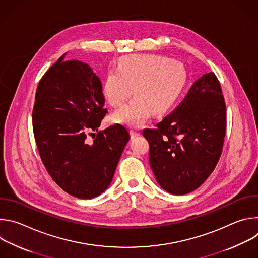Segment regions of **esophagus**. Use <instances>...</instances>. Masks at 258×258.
<instances>
[{
    "label": "esophagus",
    "instance_id": "esophagus-1",
    "mask_svg": "<svg viewBox=\"0 0 258 258\" xmlns=\"http://www.w3.org/2000/svg\"><path fill=\"white\" fill-rule=\"evenodd\" d=\"M130 134H131L132 139H133V138H136V137H138V136H140V133L137 132V131H134V130H131V131H130Z\"/></svg>",
    "mask_w": 258,
    "mask_h": 258
}]
</instances>
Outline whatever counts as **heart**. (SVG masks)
I'll list each match as a JSON object with an SVG mask.
<instances>
[{
	"instance_id": "heart-1",
	"label": "heart",
	"mask_w": 258,
	"mask_h": 258,
	"mask_svg": "<svg viewBox=\"0 0 258 258\" xmlns=\"http://www.w3.org/2000/svg\"><path fill=\"white\" fill-rule=\"evenodd\" d=\"M186 81L183 66L155 55H131L111 69L104 82V95L114 107L132 101L112 115V119L132 127L142 126L152 112L162 113L175 101Z\"/></svg>"
}]
</instances>
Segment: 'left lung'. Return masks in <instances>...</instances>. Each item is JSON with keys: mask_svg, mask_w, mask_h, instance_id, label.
Instances as JSON below:
<instances>
[{"mask_svg": "<svg viewBox=\"0 0 258 258\" xmlns=\"http://www.w3.org/2000/svg\"><path fill=\"white\" fill-rule=\"evenodd\" d=\"M226 103L219 81L205 73L155 128H145L157 182L174 195L199 188L214 170L226 136Z\"/></svg>", "mask_w": 258, "mask_h": 258, "instance_id": "8db88e82", "label": "left lung"}]
</instances>
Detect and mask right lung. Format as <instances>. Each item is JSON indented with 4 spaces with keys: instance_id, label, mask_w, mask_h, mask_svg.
I'll list each match as a JSON object with an SVG mask.
<instances>
[{
    "instance_id": "1",
    "label": "right lung",
    "mask_w": 258,
    "mask_h": 258,
    "mask_svg": "<svg viewBox=\"0 0 258 258\" xmlns=\"http://www.w3.org/2000/svg\"><path fill=\"white\" fill-rule=\"evenodd\" d=\"M63 57L49 68L36 89L33 135L41 159L57 185L71 196L91 199L111 182L130 134L121 124L98 131L107 113L101 82L89 65L78 60L63 62Z\"/></svg>"
}]
</instances>
